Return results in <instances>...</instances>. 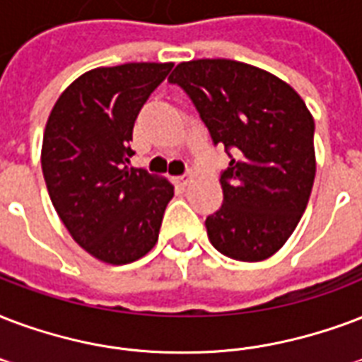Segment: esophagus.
Segmentation results:
<instances>
[{"mask_svg": "<svg viewBox=\"0 0 362 362\" xmlns=\"http://www.w3.org/2000/svg\"><path fill=\"white\" fill-rule=\"evenodd\" d=\"M192 178H193L192 173H187V175H184V176H178V178H176V182H178L180 186H187V184L192 182Z\"/></svg>", "mask_w": 362, "mask_h": 362, "instance_id": "34e87169", "label": "esophagus"}]
</instances>
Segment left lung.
I'll return each instance as SVG.
<instances>
[{
  "mask_svg": "<svg viewBox=\"0 0 362 362\" xmlns=\"http://www.w3.org/2000/svg\"><path fill=\"white\" fill-rule=\"evenodd\" d=\"M209 127L212 142L233 151L220 184L224 201L205 220L218 252L262 262L296 230L315 180L313 115L291 85L230 59L180 62L169 77Z\"/></svg>",
  "mask_w": 362,
  "mask_h": 362,
  "instance_id": "left-lung-1",
  "label": "left lung"
}]
</instances>
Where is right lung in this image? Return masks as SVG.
I'll use <instances>...</instances> for the list:
<instances>
[{
  "instance_id": "add662e5",
  "label": "right lung",
  "mask_w": 362,
  "mask_h": 362,
  "mask_svg": "<svg viewBox=\"0 0 362 362\" xmlns=\"http://www.w3.org/2000/svg\"><path fill=\"white\" fill-rule=\"evenodd\" d=\"M173 62L100 66L71 81L54 102L41 169L54 211L93 258L131 264L156 247L175 186L129 167L140 107Z\"/></svg>"
}]
</instances>
